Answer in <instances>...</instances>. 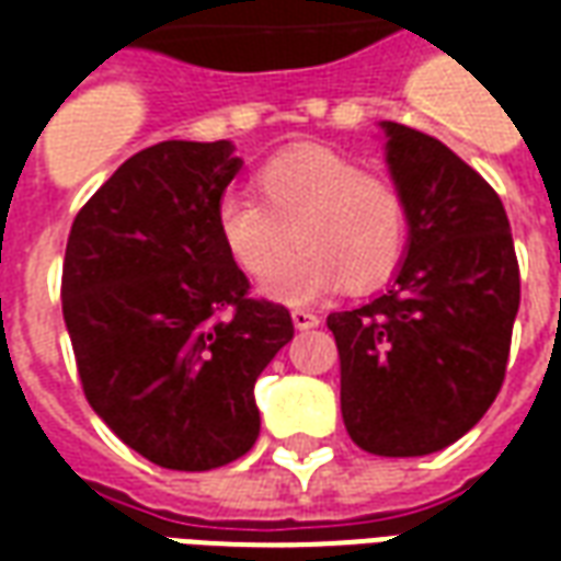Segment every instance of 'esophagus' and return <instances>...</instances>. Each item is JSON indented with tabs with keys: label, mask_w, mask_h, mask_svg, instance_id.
Segmentation results:
<instances>
[{
	"label": "esophagus",
	"mask_w": 561,
	"mask_h": 561,
	"mask_svg": "<svg viewBox=\"0 0 561 561\" xmlns=\"http://www.w3.org/2000/svg\"><path fill=\"white\" fill-rule=\"evenodd\" d=\"M291 321H294V328H297V330H312V328H318V324H321V318H318L316 312H309V309H294Z\"/></svg>",
	"instance_id": "34e87169"
}]
</instances>
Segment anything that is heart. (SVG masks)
<instances>
[{
  "instance_id": "heart-1",
  "label": "heart",
  "mask_w": 561,
  "mask_h": 561,
  "mask_svg": "<svg viewBox=\"0 0 561 561\" xmlns=\"http://www.w3.org/2000/svg\"><path fill=\"white\" fill-rule=\"evenodd\" d=\"M257 201L225 195L216 207L221 245L249 276H267L290 240L301 249L261 285L279 304H312L336 282L376 288L397 270L409 240L405 197L381 173L330 147H294L255 173Z\"/></svg>"
}]
</instances>
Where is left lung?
Here are the masks:
<instances>
[{"label": "left lung", "instance_id": "1", "mask_svg": "<svg viewBox=\"0 0 561 561\" xmlns=\"http://www.w3.org/2000/svg\"><path fill=\"white\" fill-rule=\"evenodd\" d=\"M385 131L390 180L409 207V243L388 291L333 312L342 421L378 457H423L481 421L505 381L519 267L505 207L442 140Z\"/></svg>", "mask_w": 561, "mask_h": 561}]
</instances>
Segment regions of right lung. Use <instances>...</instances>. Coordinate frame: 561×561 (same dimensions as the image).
Here are the masks:
<instances>
[{
    "instance_id": "obj_1",
    "label": "right lung",
    "mask_w": 561,
    "mask_h": 561,
    "mask_svg": "<svg viewBox=\"0 0 561 561\" xmlns=\"http://www.w3.org/2000/svg\"><path fill=\"white\" fill-rule=\"evenodd\" d=\"M243 168L231 140H161L123 161L71 225L66 316L92 412L161 469L209 471L255 445V381L294 336L245 297L216 207Z\"/></svg>"
}]
</instances>
